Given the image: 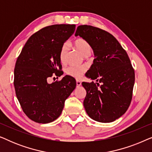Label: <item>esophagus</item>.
I'll use <instances>...</instances> for the list:
<instances>
[{
	"mask_svg": "<svg viewBox=\"0 0 152 152\" xmlns=\"http://www.w3.org/2000/svg\"><path fill=\"white\" fill-rule=\"evenodd\" d=\"M76 84H77V86H80L81 84H82V82L80 80H76Z\"/></svg>",
	"mask_w": 152,
	"mask_h": 152,
	"instance_id": "esophagus-1",
	"label": "esophagus"
}]
</instances>
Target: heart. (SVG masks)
Returning a JSON list of instances; mask_svg holds the SVG:
<instances>
[{
  "label": "heart",
  "instance_id": "heart-1",
  "mask_svg": "<svg viewBox=\"0 0 152 152\" xmlns=\"http://www.w3.org/2000/svg\"><path fill=\"white\" fill-rule=\"evenodd\" d=\"M72 45L75 47L77 50H78L85 57H88L92 52V47L90 43L86 39L82 38H77L72 42ZM68 55V49L66 45H62L59 50V61L62 64L66 63ZM86 68L84 66L82 67H76V66H70L66 70V73L68 75L76 79H80L85 73Z\"/></svg>",
  "mask_w": 152,
  "mask_h": 152
}]
</instances>
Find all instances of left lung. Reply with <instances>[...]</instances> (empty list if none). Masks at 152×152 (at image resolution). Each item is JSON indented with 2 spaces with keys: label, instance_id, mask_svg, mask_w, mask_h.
<instances>
[{
  "label": "left lung",
  "instance_id": "8db88e82",
  "mask_svg": "<svg viewBox=\"0 0 152 152\" xmlns=\"http://www.w3.org/2000/svg\"><path fill=\"white\" fill-rule=\"evenodd\" d=\"M78 35L90 43L95 57L86 76L97 82L82 84L86 91L85 110L97 122L115 121L132 102L135 72L129 58L117 39L107 31L83 25L77 28L75 36Z\"/></svg>",
  "mask_w": 152,
  "mask_h": 152
}]
</instances>
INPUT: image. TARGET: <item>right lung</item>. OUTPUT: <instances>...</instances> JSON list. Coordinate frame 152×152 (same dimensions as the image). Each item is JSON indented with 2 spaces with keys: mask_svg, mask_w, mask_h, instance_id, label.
Masks as SVG:
<instances>
[{
  "mask_svg": "<svg viewBox=\"0 0 152 152\" xmlns=\"http://www.w3.org/2000/svg\"><path fill=\"white\" fill-rule=\"evenodd\" d=\"M75 30V25L45 27L28 39L17 58L14 79L16 97L23 111L33 121L45 124L55 120L75 88L76 81L71 76L48 83L49 77L63 74L59 50Z\"/></svg>",
  "mask_w": 152,
  "mask_h": 152,
  "instance_id": "obj_1",
  "label": "right lung"
}]
</instances>
